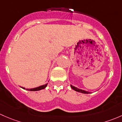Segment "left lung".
I'll list each match as a JSON object with an SVG mask.
<instances>
[{
  "mask_svg": "<svg viewBox=\"0 0 122 122\" xmlns=\"http://www.w3.org/2000/svg\"><path fill=\"white\" fill-rule=\"evenodd\" d=\"M71 88H72V89H74V91H76V92H81V93H86V94H88V93H90V92H89L86 91L82 90V89H78V88H76V87H75V86H74L71 85Z\"/></svg>",
  "mask_w": 122,
  "mask_h": 122,
  "instance_id": "left-lung-1",
  "label": "left lung"
}]
</instances>
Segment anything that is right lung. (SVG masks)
I'll return each instance as SVG.
<instances>
[{
    "label": "right lung",
    "mask_w": 122,
    "mask_h": 122,
    "mask_svg": "<svg viewBox=\"0 0 122 122\" xmlns=\"http://www.w3.org/2000/svg\"><path fill=\"white\" fill-rule=\"evenodd\" d=\"M47 84H46L45 85H43L37 87V88H31V89H26L27 91H40V90H41V89H44V88L47 86ZM21 88L24 89H25V88H23V87H21Z\"/></svg>",
    "instance_id": "add662e5"
}]
</instances>
